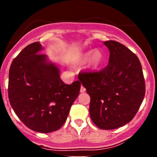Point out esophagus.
<instances>
[{"label":"esophagus","mask_w":157,"mask_h":157,"mask_svg":"<svg viewBox=\"0 0 157 157\" xmlns=\"http://www.w3.org/2000/svg\"><path fill=\"white\" fill-rule=\"evenodd\" d=\"M85 91H86V89L83 87V86H81V87H80V93H84Z\"/></svg>","instance_id":"esophagus-1"}]
</instances>
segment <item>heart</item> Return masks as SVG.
<instances>
[{
  "mask_svg": "<svg viewBox=\"0 0 157 157\" xmlns=\"http://www.w3.org/2000/svg\"><path fill=\"white\" fill-rule=\"evenodd\" d=\"M104 56L102 52L99 49H94L93 51H88L82 55L79 61L81 63L86 62L89 60V66L91 69H96L102 64Z\"/></svg>",
  "mask_w": 157,
  "mask_h": 157,
  "instance_id": "1",
  "label": "heart"
}]
</instances>
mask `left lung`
I'll return each instance as SVG.
<instances>
[{
  "mask_svg": "<svg viewBox=\"0 0 157 157\" xmlns=\"http://www.w3.org/2000/svg\"><path fill=\"white\" fill-rule=\"evenodd\" d=\"M109 64L99 72H83L78 78L90 96V115L103 130L115 129L135 116L144 100L145 81L135 54L122 44L106 41Z\"/></svg>",
  "mask_w": 157,
  "mask_h": 157,
  "instance_id": "1",
  "label": "left lung"
}]
</instances>
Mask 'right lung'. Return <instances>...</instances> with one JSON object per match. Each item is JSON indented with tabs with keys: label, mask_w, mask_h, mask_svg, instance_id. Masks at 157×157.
<instances>
[{
	"label": "right lung",
	"mask_w": 157,
	"mask_h": 157,
	"mask_svg": "<svg viewBox=\"0 0 157 157\" xmlns=\"http://www.w3.org/2000/svg\"><path fill=\"white\" fill-rule=\"evenodd\" d=\"M39 42L24 48L12 61L9 71L8 97L11 107L31 130L49 133L67 120L80 93L79 80L65 84L59 67L51 62Z\"/></svg>",
	"instance_id": "obj_1"
}]
</instances>
